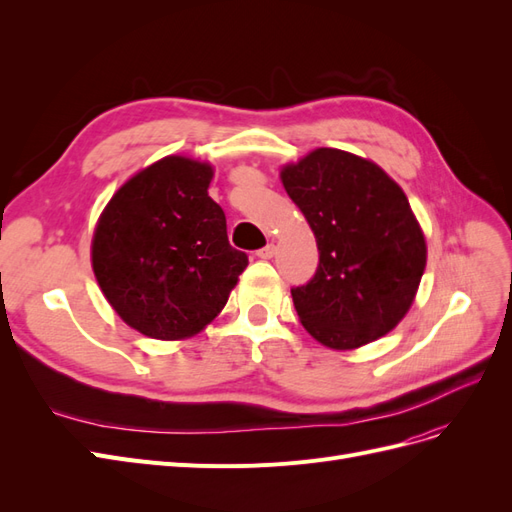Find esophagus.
I'll return each mask as SVG.
<instances>
[{"instance_id":"34e87169","label":"esophagus","mask_w":512,"mask_h":512,"mask_svg":"<svg viewBox=\"0 0 512 512\" xmlns=\"http://www.w3.org/2000/svg\"><path fill=\"white\" fill-rule=\"evenodd\" d=\"M275 252H277V250H275V245H273V243H269V245L262 247V250H258V252H256V256H258V258H262V260H269V258H273V256H275Z\"/></svg>"}]
</instances>
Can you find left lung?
I'll return each mask as SVG.
<instances>
[{"label": "left lung", "mask_w": 512, "mask_h": 512, "mask_svg": "<svg viewBox=\"0 0 512 512\" xmlns=\"http://www.w3.org/2000/svg\"><path fill=\"white\" fill-rule=\"evenodd\" d=\"M282 183L320 252L316 275L290 290L305 331L333 350L361 348L393 331L427 262L404 190L378 164L331 147L286 164Z\"/></svg>", "instance_id": "obj_1"}]
</instances>
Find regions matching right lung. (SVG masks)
Instances as JSON below:
<instances>
[{"instance_id":"1","label":"right lung","mask_w":512,"mask_h":512,"mask_svg":"<svg viewBox=\"0 0 512 512\" xmlns=\"http://www.w3.org/2000/svg\"><path fill=\"white\" fill-rule=\"evenodd\" d=\"M213 168L168 156L128 179L104 207L91 265L106 301L132 329L185 339L222 312L247 267L209 196Z\"/></svg>"}]
</instances>
